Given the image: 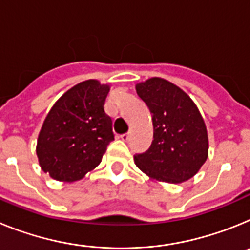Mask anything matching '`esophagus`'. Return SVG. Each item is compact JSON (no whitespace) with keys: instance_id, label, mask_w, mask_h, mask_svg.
<instances>
[{"instance_id":"1","label":"esophagus","mask_w":250,"mask_h":250,"mask_svg":"<svg viewBox=\"0 0 250 250\" xmlns=\"http://www.w3.org/2000/svg\"><path fill=\"white\" fill-rule=\"evenodd\" d=\"M119 138H120L123 141H127V140H129L130 135H129V134H123V135H120Z\"/></svg>"}]
</instances>
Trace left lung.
Instances as JSON below:
<instances>
[{
	"instance_id": "left-lung-1",
	"label": "left lung",
	"mask_w": 250,
	"mask_h": 250,
	"mask_svg": "<svg viewBox=\"0 0 250 250\" xmlns=\"http://www.w3.org/2000/svg\"><path fill=\"white\" fill-rule=\"evenodd\" d=\"M136 92L152 114L154 126L149 149L134 155L136 167L158 182H187L208 158L207 126L199 110L180 87L160 77L138 83Z\"/></svg>"
}]
</instances>
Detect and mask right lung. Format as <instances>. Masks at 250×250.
Segmentation results:
<instances>
[{
    "label": "right lung",
    "mask_w": 250,
    "mask_h": 250,
    "mask_svg": "<svg viewBox=\"0 0 250 250\" xmlns=\"http://www.w3.org/2000/svg\"><path fill=\"white\" fill-rule=\"evenodd\" d=\"M109 85L86 80L55 103L37 139L41 169L55 180H80L101 163L114 140L112 120L104 110Z\"/></svg>",
    "instance_id": "1"
}]
</instances>
